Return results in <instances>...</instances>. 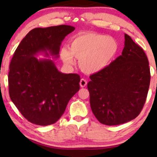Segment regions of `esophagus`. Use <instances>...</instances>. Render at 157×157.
Segmentation results:
<instances>
[{"label": "esophagus", "instance_id": "1", "mask_svg": "<svg viewBox=\"0 0 157 157\" xmlns=\"http://www.w3.org/2000/svg\"><path fill=\"white\" fill-rule=\"evenodd\" d=\"M87 84V81L84 78H81L80 81V86L81 87H85Z\"/></svg>", "mask_w": 157, "mask_h": 157}]
</instances>
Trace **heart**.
Returning a JSON list of instances; mask_svg holds the SVG:
<instances>
[{"label":"heart","instance_id":"b5f03b06","mask_svg":"<svg viewBox=\"0 0 157 157\" xmlns=\"http://www.w3.org/2000/svg\"><path fill=\"white\" fill-rule=\"evenodd\" d=\"M69 49L63 48L61 57L66 64L74 63V56L79 59L80 68L86 73H96L106 68L119 50L117 40L103 34H78L69 43Z\"/></svg>","mask_w":157,"mask_h":157}]
</instances>
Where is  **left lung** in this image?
<instances>
[{
	"mask_svg": "<svg viewBox=\"0 0 157 157\" xmlns=\"http://www.w3.org/2000/svg\"><path fill=\"white\" fill-rule=\"evenodd\" d=\"M121 56L90 76L87 87L92 112L100 123L113 126L137 117L149 91L150 68L144 51L127 34Z\"/></svg>",
	"mask_w": 157,
	"mask_h": 157,
	"instance_id": "1",
	"label": "left lung"
}]
</instances>
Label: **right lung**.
Masks as SVG:
<instances>
[{"label":"right lung","mask_w":157,"mask_h":157,"mask_svg":"<svg viewBox=\"0 0 157 157\" xmlns=\"http://www.w3.org/2000/svg\"><path fill=\"white\" fill-rule=\"evenodd\" d=\"M74 30L67 25L36 28L21 40L13 56L8 73L10 99L34 124L56 123L80 89L78 74H63L52 60L35 57L40 52L59 57L62 40Z\"/></svg>","instance_id":"right-lung-1"}]
</instances>
